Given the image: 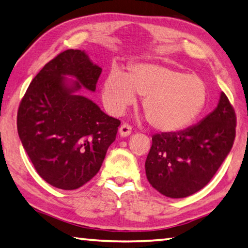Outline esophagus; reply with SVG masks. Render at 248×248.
<instances>
[{
  "label": "esophagus",
  "instance_id": "1",
  "mask_svg": "<svg viewBox=\"0 0 248 248\" xmlns=\"http://www.w3.org/2000/svg\"><path fill=\"white\" fill-rule=\"evenodd\" d=\"M131 130H132V128H131L130 124H123L119 128V133H120L121 137H128L131 133Z\"/></svg>",
  "mask_w": 248,
  "mask_h": 248
}]
</instances>
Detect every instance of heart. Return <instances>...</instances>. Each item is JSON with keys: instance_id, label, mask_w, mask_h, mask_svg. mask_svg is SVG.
<instances>
[{"instance_id": "obj_1", "label": "heart", "mask_w": 248, "mask_h": 248, "mask_svg": "<svg viewBox=\"0 0 248 248\" xmlns=\"http://www.w3.org/2000/svg\"><path fill=\"white\" fill-rule=\"evenodd\" d=\"M143 96L142 108L152 127L173 132L193 123L204 108L206 85L201 77L166 65L142 62L124 74L112 70L105 79L103 101L110 113L119 116Z\"/></svg>"}]
</instances>
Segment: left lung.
<instances>
[{
    "label": "left lung",
    "mask_w": 248,
    "mask_h": 248,
    "mask_svg": "<svg viewBox=\"0 0 248 248\" xmlns=\"http://www.w3.org/2000/svg\"><path fill=\"white\" fill-rule=\"evenodd\" d=\"M236 115L222 93L217 107L201 123L178 132L156 133L145 160L151 186L168 198L201 190L221 167L235 139Z\"/></svg>",
    "instance_id": "obj_1"
}]
</instances>
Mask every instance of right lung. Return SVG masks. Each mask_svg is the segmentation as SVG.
Returning a JSON list of instances; mask_svg holds the SVG:
<instances>
[{"mask_svg": "<svg viewBox=\"0 0 248 248\" xmlns=\"http://www.w3.org/2000/svg\"><path fill=\"white\" fill-rule=\"evenodd\" d=\"M101 68L84 50L67 49L33 78L17 111V132L43 180L62 190H75L95 176L116 140L120 120L109 117L84 96L95 92ZM77 78L72 86L63 76Z\"/></svg>", "mask_w": 248, "mask_h": 248, "instance_id": "obj_1", "label": "right lung"}]
</instances>
